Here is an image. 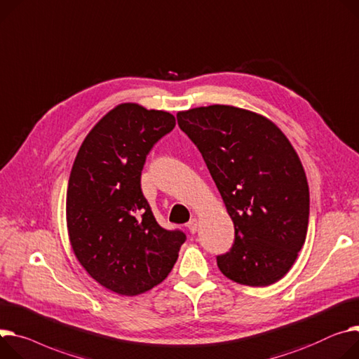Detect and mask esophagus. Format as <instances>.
Wrapping results in <instances>:
<instances>
[{
	"mask_svg": "<svg viewBox=\"0 0 359 359\" xmlns=\"http://www.w3.org/2000/svg\"><path fill=\"white\" fill-rule=\"evenodd\" d=\"M197 227H198V223H197V219H196V218L189 219V222L187 223V229L189 230V233H191V234L197 233Z\"/></svg>",
	"mask_w": 359,
	"mask_h": 359,
	"instance_id": "esophagus-1",
	"label": "esophagus"
}]
</instances>
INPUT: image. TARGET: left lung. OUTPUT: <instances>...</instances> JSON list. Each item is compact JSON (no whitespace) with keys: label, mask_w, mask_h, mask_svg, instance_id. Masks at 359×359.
Returning a JSON list of instances; mask_svg holds the SVG:
<instances>
[{"label":"left lung","mask_w":359,"mask_h":359,"mask_svg":"<svg viewBox=\"0 0 359 359\" xmlns=\"http://www.w3.org/2000/svg\"><path fill=\"white\" fill-rule=\"evenodd\" d=\"M201 152L234 223V244L217 256L229 279L273 285L293 266L306 238L309 187L283 132L250 110L212 104L178 112Z\"/></svg>","instance_id":"8db88e82"}]
</instances>
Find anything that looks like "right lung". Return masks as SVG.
<instances>
[{
    "label": "right lung",
    "instance_id": "add662e5",
    "mask_svg": "<svg viewBox=\"0 0 359 359\" xmlns=\"http://www.w3.org/2000/svg\"><path fill=\"white\" fill-rule=\"evenodd\" d=\"M174 128L168 112L122 103L76 155L66 197L70 243L80 264L115 293L135 296L159 285L187 238L156 223L141 188L147 155Z\"/></svg>",
    "mask_w": 359,
    "mask_h": 359
}]
</instances>
